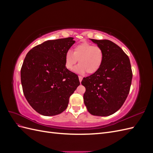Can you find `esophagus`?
Here are the masks:
<instances>
[{"mask_svg":"<svg viewBox=\"0 0 153 153\" xmlns=\"http://www.w3.org/2000/svg\"><path fill=\"white\" fill-rule=\"evenodd\" d=\"M78 78H79V81H80V82H82V79H83L82 76H78Z\"/></svg>","mask_w":153,"mask_h":153,"instance_id":"esophagus-1","label":"esophagus"}]
</instances>
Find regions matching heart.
Masks as SVG:
<instances>
[{"mask_svg":"<svg viewBox=\"0 0 153 153\" xmlns=\"http://www.w3.org/2000/svg\"><path fill=\"white\" fill-rule=\"evenodd\" d=\"M104 59L103 49L99 46L89 43H82L74 47L73 52L68 51L65 55V66L72 70L78 60L75 71L79 74H94L102 65Z\"/></svg>","mask_w":153,"mask_h":153,"instance_id":"b5f03b06","label":"heart"}]
</instances>
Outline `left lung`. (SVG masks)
<instances>
[{
	"mask_svg": "<svg viewBox=\"0 0 153 153\" xmlns=\"http://www.w3.org/2000/svg\"><path fill=\"white\" fill-rule=\"evenodd\" d=\"M91 40L103 49L104 59L99 70L81 82L85 87L84 103L91 114L108 116L127 98L133 76L131 64L128 55L112 41Z\"/></svg>",
	"mask_w": 153,
	"mask_h": 153,
	"instance_id": "1",
	"label": "left lung"
}]
</instances>
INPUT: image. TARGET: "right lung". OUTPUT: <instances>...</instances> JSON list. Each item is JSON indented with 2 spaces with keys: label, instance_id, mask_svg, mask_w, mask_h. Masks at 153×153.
<instances>
[{
  "label": "right lung",
  "instance_id": "add662e5",
  "mask_svg": "<svg viewBox=\"0 0 153 153\" xmlns=\"http://www.w3.org/2000/svg\"><path fill=\"white\" fill-rule=\"evenodd\" d=\"M73 38L48 40L32 48L21 68V82L32 108L45 116L62 113L80 85L78 76L66 68L65 55Z\"/></svg>",
  "mask_w": 153,
  "mask_h": 153
}]
</instances>
